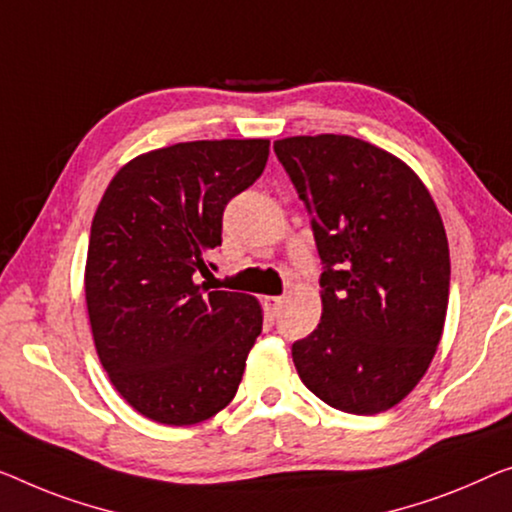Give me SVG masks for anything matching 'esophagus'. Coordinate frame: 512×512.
Returning a JSON list of instances; mask_svg holds the SVG:
<instances>
[{
  "label": "esophagus",
  "instance_id": "34e87169",
  "mask_svg": "<svg viewBox=\"0 0 512 512\" xmlns=\"http://www.w3.org/2000/svg\"><path fill=\"white\" fill-rule=\"evenodd\" d=\"M282 305V296H264V308L269 312H278Z\"/></svg>",
  "mask_w": 512,
  "mask_h": 512
}]
</instances>
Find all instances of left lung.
<instances>
[{
	"instance_id": "obj_1",
	"label": "left lung",
	"mask_w": 512,
	"mask_h": 512,
	"mask_svg": "<svg viewBox=\"0 0 512 512\" xmlns=\"http://www.w3.org/2000/svg\"><path fill=\"white\" fill-rule=\"evenodd\" d=\"M312 216L322 319L292 345L319 400L372 416L414 391L444 333L451 255L439 209L398 156L352 135L273 142Z\"/></svg>"
}]
</instances>
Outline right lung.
I'll return each mask as SVG.
<instances>
[{
    "instance_id": "add662e5",
    "label": "right lung",
    "mask_w": 512,
    "mask_h": 512,
    "mask_svg": "<svg viewBox=\"0 0 512 512\" xmlns=\"http://www.w3.org/2000/svg\"><path fill=\"white\" fill-rule=\"evenodd\" d=\"M266 158L269 140L179 142L128 160L98 204L85 266L96 354L151 421H207L241 384L262 308L255 296L209 292L197 273L213 266L227 202Z\"/></svg>"
}]
</instances>
